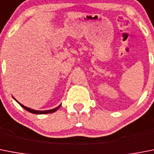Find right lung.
<instances>
[{
    "instance_id": "1",
    "label": "right lung",
    "mask_w": 154,
    "mask_h": 154,
    "mask_svg": "<svg viewBox=\"0 0 154 154\" xmlns=\"http://www.w3.org/2000/svg\"><path fill=\"white\" fill-rule=\"evenodd\" d=\"M13 99H15V101L17 102L18 103H19V105L21 106L22 107H23V109H25L26 110L29 111V113H35V114H46V113H54V112H55V111L57 110L58 109H59V107L61 106V105H59V106H57L56 108H55V109H49V110H35V109H30V108H28V107L25 106H23V104H21L20 103H19V102L16 100V99H15L13 97Z\"/></svg>"
}]
</instances>
